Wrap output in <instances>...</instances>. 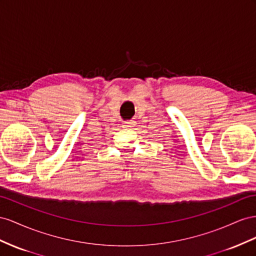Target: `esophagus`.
I'll use <instances>...</instances> for the list:
<instances>
[{
	"instance_id": "1",
	"label": "esophagus",
	"mask_w": 256,
	"mask_h": 256,
	"mask_svg": "<svg viewBox=\"0 0 256 256\" xmlns=\"http://www.w3.org/2000/svg\"><path fill=\"white\" fill-rule=\"evenodd\" d=\"M134 126H135V122H134L133 120H130V121H124L123 124H122V126H123L124 128H130Z\"/></svg>"
}]
</instances>
